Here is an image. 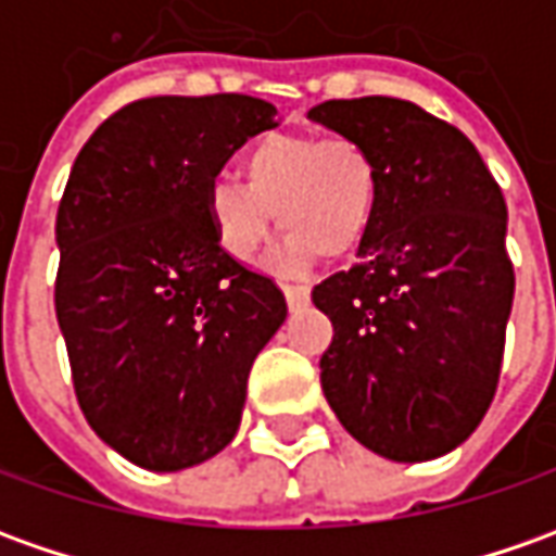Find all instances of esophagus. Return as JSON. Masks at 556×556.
<instances>
[{"mask_svg": "<svg viewBox=\"0 0 556 556\" xmlns=\"http://www.w3.org/2000/svg\"><path fill=\"white\" fill-rule=\"evenodd\" d=\"M282 292H286V301L292 309L309 304V286H304V282H286Z\"/></svg>", "mask_w": 556, "mask_h": 556, "instance_id": "obj_1", "label": "esophagus"}]
</instances>
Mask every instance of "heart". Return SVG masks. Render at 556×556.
Returning <instances> with one entry per match:
<instances>
[{"instance_id": "obj_1", "label": "heart", "mask_w": 556, "mask_h": 556, "mask_svg": "<svg viewBox=\"0 0 556 556\" xmlns=\"http://www.w3.org/2000/svg\"><path fill=\"white\" fill-rule=\"evenodd\" d=\"M240 173L247 189L213 176L203 191L215 243L240 264L258 258L277 213L289 228L282 267H304L323 252L341 258L365 240L380 203L377 157L353 136H264L243 154Z\"/></svg>"}]
</instances>
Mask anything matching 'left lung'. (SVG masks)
<instances>
[{
    "label": "left lung",
    "instance_id": "1",
    "mask_svg": "<svg viewBox=\"0 0 556 556\" xmlns=\"http://www.w3.org/2000/svg\"><path fill=\"white\" fill-rule=\"evenodd\" d=\"M309 118L365 142L380 167L358 262L313 289L334 326L323 392L368 451L444 456L478 429L500 383L515 301L502 188L466 134L407 100H328Z\"/></svg>",
    "mask_w": 556,
    "mask_h": 556
}]
</instances>
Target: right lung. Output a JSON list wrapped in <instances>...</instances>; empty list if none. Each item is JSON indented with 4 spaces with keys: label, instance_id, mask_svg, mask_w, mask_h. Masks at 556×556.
<instances>
[{
    "label": "right lung",
    "instance_id": "right-lung-1",
    "mask_svg": "<svg viewBox=\"0 0 556 556\" xmlns=\"http://www.w3.org/2000/svg\"><path fill=\"white\" fill-rule=\"evenodd\" d=\"M277 109L243 93L149 97L93 130L56 210V323L90 429L134 466L225 451L247 380L286 319L267 274L228 258L206 182Z\"/></svg>",
    "mask_w": 556,
    "mask_h": 556
}]
</instances>
